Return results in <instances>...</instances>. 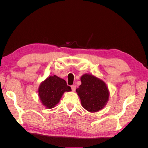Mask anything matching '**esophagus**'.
<instances>
[{"label": "esophagus", "instance_id": "esophagus-1", "mask_svg": "<svg viewBox=\"0 0 148 148\" xmlns=\"http://www.w3.org/2000/svg\"><path fill=\"white\" fill-rule=\"evenodd\" d=\"M76 86L75 85H72V86H71V90H72V91H75V89H76Z\"/></svg>", "mask_w": 148, "mask_h": 148}]
</instances>
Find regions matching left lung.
Here are the masks:
<instances>
[{
  "label": "left lung",
  "instance_id": "1",
  "mask_svg": "<svg viewBox=\"0 0 148 148\" xmlns=\"http://www.w3.org/2000/svg\"><path fill=\"white\" fill-rule=\"evenodd\" d=\"M82 84L76 89L82 105L89 112H96L104 108L109 99L110 92L104 81L91 74L85 73Z\"/></svg>",
  "mask_w": 148,
  "mask_h": 148
}]
</instances>
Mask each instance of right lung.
<instances>
[{
    "label": "right lung",
    "mask_w": 148,
    "mask_h": 148,
    "mask_svg": "<svg viewBox=\"0 0 148 148\" xmlns=\"http://www.w3.org/2000/svg\"><path fill=\"white\" fill-rule=\"evenodd\" d=\"M71 89L64 79L56 75L49 76L41 82L38 88V96L42 104L47 109L53 108L59 102L65 92Z\"/></svg>",
    "instance_id": "add662e5"
}]
</instances>
